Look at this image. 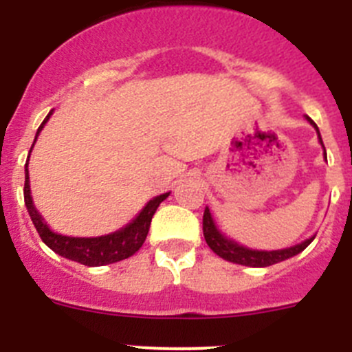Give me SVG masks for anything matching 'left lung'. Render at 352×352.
I'll list each match as a JSON object with an SVG mask.
<instances>
[{"instance_id": "1", "label": "left lung", "mask_w": 352, "mask_h": 352, "mask_svg": "<svg viewBox=\"0 0 352 352\" xmlns=\"http://www.w3.org/2000/svg\"><path fill=\"white\" fill-rule=\"evenodd\" d=\"M307 120L310 121V125L317 130V138H319V142L322 144V139H321V133H319V129L317 125L307 116ZM324 148V146H322ZM326 153V151H324ZM203 232H204V239H206L208 247L220 256L222 259L229 261V263H236V264H243V266H252V268H266V266H272V264L280 263V261L289 259V257H294L296 254L303 252L305 248L309 247L312 243V238L305 239L303 243L300 245H294V247H289L284 248V250H252V248L243 247V245H238L236 241L232 239L226 238L222 232L217 229L214 226L213 219H211V213H210V208L204 210V217H203Z\"/></svg>"}]
</instances>
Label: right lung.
<instances>
[{"instance_id": "obj_1", "label": "right lung", "mask_w": 352, "mask_h": 352, "mask_svg": "<svg viewBox=\"0 0 352 352\" xmlns=\"http://www.w3.org/2000/svg\"><path fill=\"white\" fill-rule=\"evenodd\" d=\"M51 114L52 111L47 114V118L43 120V123L38 126V130H36L35 141L36 138H38V133L42 132L43 125H45L49 118H51ZM33 146H35V142H33ZM33 146H31V149H33ZM28 160H30V157H28ZM24 173H26V182H24V203H26L31 222H33L35 229L38 231L42 241L47 245L51 250H54L56 254H60V256L67 257V259L70 261H76V263L84 264V266H105V264L118 263V261H123L126 259V257L133 256V254L142 247V243H144V239L149 231V223H151V219H153L158 204H160L164 199L169 197V192H167V194L157 195L155 199H151V201L142 208L141 213H139L129 226H125L123 229H120V231L113 232V234L98 236V238H72V236H63L51 231V227L43 222L42 214L36 211L35 204H33V199H31L28 164L26 167H24Z\"/></svg>"}]
</instances>
